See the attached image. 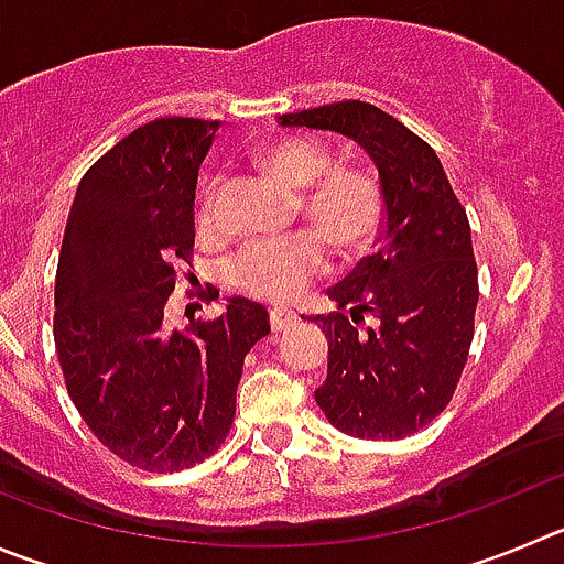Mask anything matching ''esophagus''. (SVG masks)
Returning <instances> with one entry per match:
<instances>
[{"label":"esophagus","instance_id":"1","mask_svg":"<svg viewBox=\"0 0 564 564\" xmlns=\"http://www.w3.org/2000/svg\"><path fill=\"white\" fill-rule=\"evenodd\" d=\"M297 319L300 317L292 312V308H283V306L270 308V325H272V330H275V334H281V330L292 328V325L297 323Z\"/></svg>","mask_w":564,"mask_h":564}]
</instances>
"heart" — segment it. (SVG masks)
Masks as SVG:
<instances>
[{"instance_id":"1","label":"heart","mask_w":564,"mask_h":564,"mask_svg":"<svg viewBox=\"0 0 564 564\" xmlns=\"http://www.w3.org/2000/svg\"><path fill=\"white\" fill-rule=\"evenodd\" d=\"M261 163L289 192H304L297 197L300 217L324 236L336 256L350 258L372 245L383 225V192L370 172H330V152L306 139H281L264 152ZM194 223L199 234H208L217 223V181L199 188ZM318 237L297 230L250 241L228 258L225 278L234 289L256 297H289L325 270L328 252Z\"/></svg>"}]
</instances>
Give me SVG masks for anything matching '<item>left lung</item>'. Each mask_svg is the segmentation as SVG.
Listing matches in <instances>:
<instances>
[{
    "instance_id": "left-lung-1",
    "label": "left lung",
    "mask_w": 564,
    "mask_h": 564,
    "mask_svg": "<svg viewBox=\"0 0 564 564\" xmlns=\"http://www.w3.org/2000/svg\"><path fill=\"white\" fill-rule=\"evenodd\" d=\"M281 124L347 135L378 166V250L328 289L336 312L312 317L328 339L314 398L347 436L406 440L445 412L470 354L478 270L467 210L436 152L376 105L345 99Z\"/></svg>"
}]
</instances>
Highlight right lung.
<instances>
[{
  "instance_id": "obj_1",
  "label": "right lung",
  "mask_w": 564,
  "mask_h": 564,
  "mask_svg": "<svg viewBox=\"0 0 564 564\" xmlns=\"http://www.w3.org/2000/svg\"><path fill=\"white\" fill-rule=\"evenodd\" d=\"M214 130L166 116L110 147L77 186L57 258L52 330L68 398L110 454L147 473L186 470L223 445L245 356L270 334L267 308L245 297L214 319H163L181 264L192 267Z\"/></svg>"
}]
</instances>
